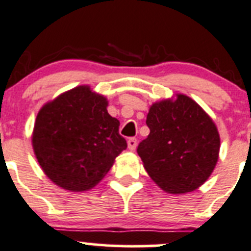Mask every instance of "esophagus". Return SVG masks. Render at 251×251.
Segmentation results:
<instances>
[{"instance_id":"esophagus-1","label":"esophagus","mask_w":251,"mask_h":251,"mask_svg":"<svg viewBox=\"0 0 251 251\" xmlns=\"http://www.w3.org/2000/svg\"><path fill=\"white\" fill-rule=\"evenodd\" d=\"M127 147H128V149H130V151H135L136 147H137V140H136L135 137L128 138V141H127Z\"/></svg>"}]
</instances>
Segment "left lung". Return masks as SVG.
<instances>
[{"label": "left lung", "mask_w": 251, "mask_h": 251, "mask_svg": "<svg viewBox=\"0 0 251 251\" xmlns=\"http://www.w3.org/2000/svg\"><path fill=\"white\" fill-rule=\"evenodd\" d=\"M148 137L138 144L146 171L171 194L192 192L209 178L219 159L214 121L184 95L154 103L146 120Z\"/></svg>", "instance_id": "obj_1"}]
</instances>
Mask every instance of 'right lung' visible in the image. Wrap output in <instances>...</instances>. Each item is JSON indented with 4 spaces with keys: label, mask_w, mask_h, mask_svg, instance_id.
I'll return each mask as SVG.
<instances>
[{
    "label": "right lung",
    "mask_w": 251,
    "mask_h": 251,
    "mask_svg": "<svg viewBox=\"0 0 251 251\" xmlns=\"http://www.w3.org/2000/svg\"><path fill=\"white\" fill-rule=\"evenodd\" d=\"M108 102L88 86H78L47 103L37 114L32 147L44 173L72 192L95 187L127 143Z\"/></svg>",
    "instance_id": "obj_1"
}]
</instances>
